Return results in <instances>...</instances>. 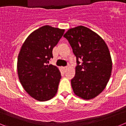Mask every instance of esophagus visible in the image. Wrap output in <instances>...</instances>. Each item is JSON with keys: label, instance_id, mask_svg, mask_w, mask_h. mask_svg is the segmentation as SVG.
Returning a JSON list of instances; mask_svg holds the SVG:
<instances>
[{"label": "esophagus", "instance_id": "esophagus-1", "mask_svg": "<svg viewBox=\"0 0 126 126\" xmlns=\"http://www.w3.org/2000/svg\"><path fill=\"white\" fill-rule=\"evenodd\" d=\"M68 68V67L67 66H65V67H63V69L64 70V71H66L67 70V69Z\"/></svg>", "mask_w": 126, "mask_h": 126}]
</instances>
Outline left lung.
<instances>
[{"label": "left lung", "mask_w": 126, "mask_h": 126, "mask_svg": "<svg viewBox=\"0 0 126 126\" xmlns=\"http://www.w3.org/2000/svg\"><path fill=\"white\" fill-rule=\"evenodd\" d=\"M64 37L76 57L75 76L71 79L74 93L85 100L93 98L104 90L110 77L109 48L98 34L83 26L69 30Z\"/></svg>", "instance_id": "1"}]
</instances>
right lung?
<instances>
[{"label":"right lung","instance_id":"add662e5","mask_svg":"<svg viewBox=\"0 0 126 126\" xmlns=\"http://www.w3.org/2000/svg\"><path fill=\"white\" fill-rule=\"evenodd\" d=\"M64 30L43 26L32 33L21 48L17 73L25 91L38 101L55 96L61 78L55 65H47L53 58L52 50L63 36Z\"/></svg>","mask_w":126,"mask_h":126}]
</instances>
